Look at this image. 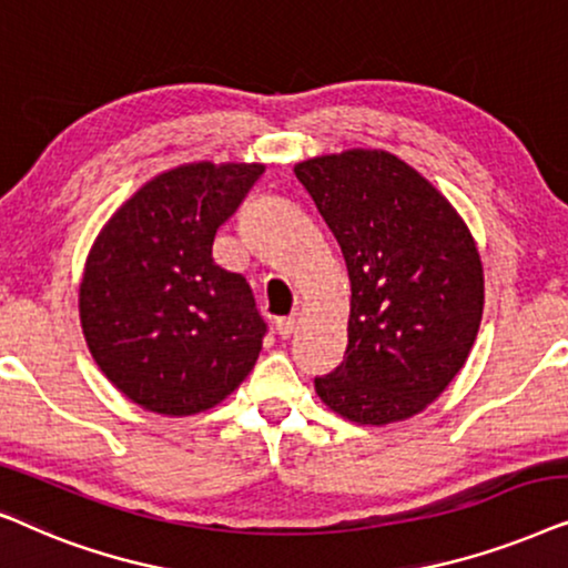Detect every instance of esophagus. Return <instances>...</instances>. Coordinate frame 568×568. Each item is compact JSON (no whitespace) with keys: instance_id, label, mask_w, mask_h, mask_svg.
<instances>
[{"instance_id":"1","label":"esophagus","mask_w":568,"mask_h":568,"mask_svg":"<svg viewBox=\"0 0 568 568\" xmlns=\"http://www.w3.org/2000/svg\"><path fill=\"white\" fill-rule=\"evenodd\" d=\"M275 329H277L280 337L288 339L293 335V329H296V316H283V320H277Z\"/></svg>"}]
</instances>
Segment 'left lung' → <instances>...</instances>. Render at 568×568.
<instances>
[{"label": "left lung", "mask_w": 568, "mask_h": 568, "mask_svg": "<svg viewBox=\"0 0 568 568\" xmlns=\"http://www.w3.org/2000/svg\"><path fill=\"white\" fill-rule=\"evenodd\" d=\"M337 239L351 280L345 358L314 379L358 426L407 420L463 372L483 320V262L455 205L387 150L293 165Z\"/></svg>", "instance_id": "8db88e82"}]
</instances>
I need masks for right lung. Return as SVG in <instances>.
Masks as SVG:
<instances>
[{
  "mask_svg": "<svg viewBox=\"0 0 568 568\" xmlns=\"http://www.w3.org/2000/svg\"><path fill=\"white\" fill-rule=\"evenodd\" d=\"M262 171L264 163L194 161L158 173L90 246L82 335L134 405L169 418L205 413L260 358L264 322L252 288L217 267L213 241Z\"/></svg>",
  "mask_w": 568,
  "mask_h": 568,
  "instance_id": "1",
  "label": "right lung"
}]
</instances>
